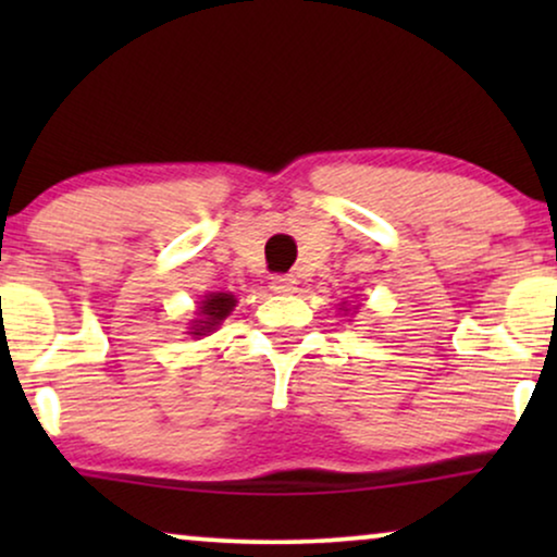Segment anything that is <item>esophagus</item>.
Here are the masks:
<instances>
[{
  "instance_id": "1",
  "label": "esophagus",
  "mask_w": 557,
  "mask_h": 557,
  "mask_svg": "<svg viewBox=\"0 0 557 557\" xmlns=\"http://www.w3.org/2000/svg\"><path fill=\"white\" fill-rule=\"evenodd\" d=\"M271 292L273 294H294L296 292V278L294 276H273Z\"/></svg>"
}]
</instances>
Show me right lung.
Instances as JSON below:
<instances>
[{"label":"right lung","instance_id":"1","mask_svg":"<svg viewBox=\"0 0 557 557\" xmlns=\"http://www.w3.org/2000/svg\"><path fill=\"white\" fill-rule=\"evenodd\" d=\"M235 304H238V299H235L233 294H208L200 301V307H197V319H193V326H189L193 332L189 334H193V337H205V334L215 332L220 322L235 309Z\"/></svg>","mask_w":557,"mask_h":557}]
</instances>
